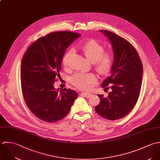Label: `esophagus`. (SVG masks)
<instances>
[{
	"label": "esophagus",
	"instance_id": "obj_1",
	"mask_svg": "<svg viewBox=\"0 0 160 160\" xmlns=\"http://www.w3.org/2000/svg\"><path fill=\"white\" fill-rule=\"evenodd\" d=\"M80 95L83 96V97H85V98H88V97H90L92 96V93H90L89 92H88V93H81Z\"/></svg>",
	"mask_w": 160,
	"mask_h": 160
}]
</instances>
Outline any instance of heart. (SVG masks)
Returning a JSON list of instances; mask_svg holds the SVG:
<instances>
[{
  "label": "heart",
  "instance_id": "obj_1",
  "mask_svg": "<svg viewBox=\"0 0 160 160\" xmlns=\"http://www.w3.org/2000/svg\"><path fill=\"white\" fill-rule=\"evenodd\" d=\"M80 49L87 58L92 62L95 69L101 73L104 74L109 70L112 62V57L109 52H103V46L95 40H90L80 46ZM73 52L72 49H70L64 54L62 59V64L65 68L69 66L70 56ZM72 83L82 90H87L90 88V85L96 81V77L93 73H77L71 78Z\"/></svg>",
  "mask_w": 160,
  "mask_h": 160
}]
</instances>
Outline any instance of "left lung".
<instances>
[{
    "label": "left lung",
    "mask_w": 160,
    "mask_h": 160,
    "mask_svg": "<svg viewBox=\"0 0 160 160\" xmlns=\"http://www.w3.org/2000/svg\"><path fill=\"white\" fill-rule=\"evenodd\" d=\"M99 32L112 44L114 60L111 75L101 84L102 88L112 84V91L107 96L98 95L100 102L95 111L102 118L114 121L125 117L135 106L141 89L143 67L137 51L126 39L108 30Z\"/></svg>",
    "instance_id": "1"
}]
</instances>
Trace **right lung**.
I'll use <instances>...</instances> for the list:
<instances>
[{
  "label": "right lung",
  "instance_id": "1",
  "mask_svg": "<svg viewBox=\"0 0 160 160\" xmlns=\"http://www.w3.org/2000/svg\"><path fill=\"white\" fill-rule=\"evenodd\" d=\"M81 34L75 32H51L33 42L25 52L21 64L23 96L30 110L47 122L62 119L78 96L75 91L54 87L59 77L67 48Z\"/></svg>",
  "mask_w": 160,
  "mask_h": 160
}]
</instances>
